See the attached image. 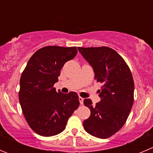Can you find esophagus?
<instances>
[{
	"label": "esophagus",
	"instance_id": "esophagus-1",
	"mask_svg": "<svg viewBox=\"0 0 153 153\" xmlns=\"http://www.w3.org/2000/svg\"><path fill=\"white\" fill-rule=\"evenodd\" d=\"M78 99H79L80 104H81V105H83V103H84V99H83L82 97H81V96H79Z\"/></svg>",
	"mask_w": 153,
	"mask_h": 153
}]
</instances>
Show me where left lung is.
Segmentation results:
<instances>
[{
	"mask_svg": "<svg viewBox=\"0 0 153 153\" xmlns=\"http://www.w3.org/2000/svg\"><path fill=\"white\" fill-rule=\"evenodd\" d=\"M78 49L93 67L96 81L102 84L100 102L93 105L90 99L84 100V105L90 108V116L83 126L91 135L108 138L123 126L132 108V75L123 58L109 47H78Z\"/></svg>",
	"mask_w": 153,
	"mask_h": 153,
	"instance_id": "8db88e82",
	"label": "left lung"
}]
</instances>
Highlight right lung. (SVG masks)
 <instances>
[{"label": "right lung", "mask_w": 153, "mask_h": 153, "mask_svg": "<svg viewBox=\"0 0 153 153\" xmlns=\"http://www.w3.org/2000/svg\"><path fill=\"white\" fill-rule=\"evenodd\" d=\"M77 53L76 47H43L33 54L22 72L19 102L28 125L39 135L62 132L79 106L75 92L65 94L54 87L63 65Z\"/></svg>", "instance_id": "1"}]
</instances>
